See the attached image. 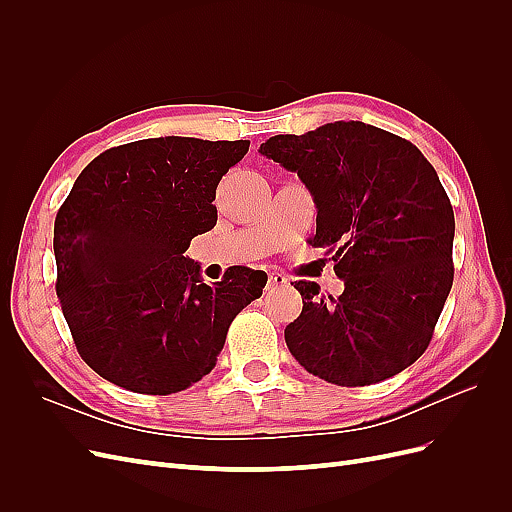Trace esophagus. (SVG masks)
<instances>
[{"mask_svg":"<svg viewBox=\"0 0 512 512\" xmlns=\"http://www.w3.org/2000/svg\"><path fill=\"white\" fill-rule=\"evenodd\" d=\"M288 284V277L282 275V273H269V280H267V288L273 290V288H282Z\"/></svg>","mask_w":512,"mask_h":512,"instance_id":"obj_1","label":"esophagus"}]
</instances>
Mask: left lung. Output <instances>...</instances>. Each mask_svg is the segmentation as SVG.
Masks as SVG:
<instances>
[{"label":"left lung","instance_id":"8db88e82","mask_svg":"<svg viewBox=\"0 0 512 512\" xmlns=\"http://www.w3.org/2000/svg\"><path fill=\"white\" fill-rule=\"evenodd\" d=\"M297 173L318 209L314 247L342 277L339 297L294 282L303 312L286 346L339 386L391 378L421 356L453 286L455 215L438 173L410 141L363 121L277 134L258 149Z\"/></svg>","mask_w":512,"mask_h":512}]
</instances>
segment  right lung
Wrapping results in <instances>:
<instances>
[{"instance_id":"1","label":"right lung","mask_w":512,"mask_h":512,"mask_svg":"<svg viewBox=\"0 0 512 512\" xmlns=\"http://www.w3.org/2000/svg\"><path fill=\"white\" fill-rule=\"evenodd\" d=\"M247 149L145 138L106 149L76 177L55 218V290L76 350L104 380L143 395L188 389L262 294V271L230 267L209 286L183 256L218 222L215 188Z\"/></svg>"}]
</instances>
